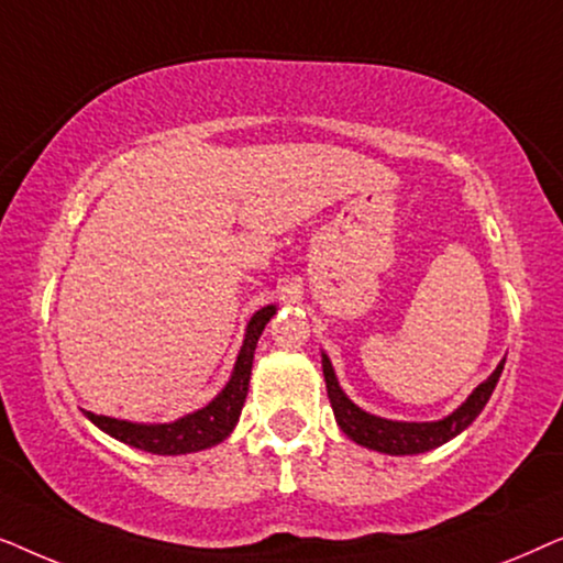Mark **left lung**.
<instances>
[{
	"instance_id": "obj_1",
	"label": "left lung",
	"mask_w": 563,
	"mask_h": 563,
	"mask_svg": "<svg viewBox=\"0 0 563 563\" xmlns=\"http://www.w3.org/2000/svg\"><path fill=\"white\" fill-rule=\"evenodd\" d=\"M505 361H499L495 372L489 374V379H484L472 395L466 397V402L453 410L449 418L435 420V422H399L376 418V415L361 410L358 405H353L341 384L335 379L333 364L322 353V374H325V387L330 397V407H333L338 426L351 441L366 449L389 453V456H412V453H426L430 449H438L451 438H456L461 430H466L476 420V415L484 410V405L489 402L492 391H495L499 374H503Z\"/></svg>"
}]
</instances>
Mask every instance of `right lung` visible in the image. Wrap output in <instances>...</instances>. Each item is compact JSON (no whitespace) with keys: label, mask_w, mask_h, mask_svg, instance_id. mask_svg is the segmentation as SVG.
<instances>
[{"label":"right lung","mask_w":563,"mask_h":563,"mask_svg":"<svg viewBox=\"0 0 563 563\" xmlns=\"http://www.w3.org/2000/svg\"><path fill=\"white\" fill-rule=\"evenodd\" d=\"M276 307L266 305L253 314L245 328V338L238 353L233 376L225 384V389L212 399L202 410L184 415L174 422H156V426H145V422H128L118 418H107V415L87 412V418L95 422L99 430L107 435L118 438V441L133 445V449L158 453V456H179V453H195L210 445H218L233 433L238 418H241L245 395H249L253 353L261 333H264L266 322L274 318Z\"/></svg>","instance_id":"add662e5"}]
</instances>
